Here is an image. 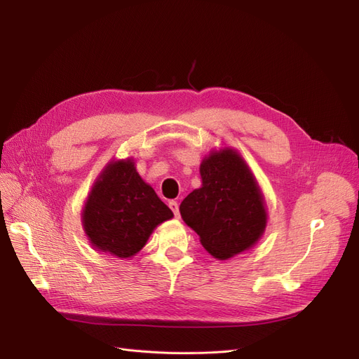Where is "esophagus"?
Segmentation results:
<instances>
[{"label": "esophagus", "instance_id": "obj_1", "mask_svg": "<svg viewBox=\"0 0 359 359\" xmlns=\"http://www.w3.org/2000/svg\"><path fill=\"white\" fill-rule=\"evenodd\" d=\"M169 208L173 211V214H175V217L180 215V205L177 201H170L169 202Z\"/></svg>", "mask_w": 359, "mask_h": 359}]
</instances>
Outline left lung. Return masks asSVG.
Masks as SVG:
<instances>
[{"instance_id":"left-lung-1","label":"left lung","mask_w":359,"mask_h":359,"mask_svg":"<svg viewBox=\"0 0 359 359\" xmlns=\"http://www.w3.org/2000/svg\"><path fill=\"white\" fill-rule=\"evenodd\" d=\"M202 187L180 205L182 220L217 259L252 247L265 231L266 211L247 165L232 149L212 153L201 165Z\"/></svg>"}]
</instances>
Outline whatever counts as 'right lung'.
<instances>
[{
  "mask_svg": "<svg viewBox=\"0 0 359 359\" xmlns=\"http://www.w3.org/2000/svg\"><path fill=\"white\" fill-rule=\"evenodd\" d=\"M91 244L104 253L130 257L142 248L154 227L173 217L132 160L111 163L95 182L83 210Z\"/></svg>",
  "mask_w": 359,
  "mask_h": 359,
  "instance_id": "1",
  "label": "right lung"
}]
</instances>
